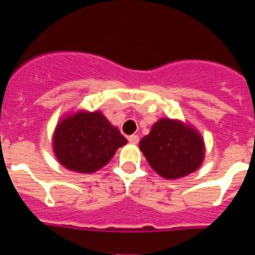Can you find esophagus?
<instances>
[{
  "mask_svg": "<svg viewBox=\"0 0 255 255\" xmlns=\"http://www.w3.org/2000/svg\"><path fill=\"white\" fill-rule=\"evenodd\" d=\"M128 140H129L130 144H138L139 136L138 135H131V136H129V138H128Z\"/></svg>",
  "mask_w": 255,
  "mask_h": 255,
  "instance_id": "esophagus-1",
  "label": "esophagus"
}]
</instances>
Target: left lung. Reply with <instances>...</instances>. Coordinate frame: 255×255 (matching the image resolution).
Instances as JSON below:
<instances>
[{"instance_id": "obj_1", "label": "left lung", "mask_w": 255, "mask_h": 255, "mask_svg": "<svg viewBox=\"0 0 255 255\" xmlns=\"http://www.w3.org/2000/svg\"><path fill=\"white\" fill-rule=\"evenodd\" d=\"M155 172L164 179H179L194 172L204 158V141L193 126L180 120L161 119L139 143Z\"/></svg>"}]
</instances>
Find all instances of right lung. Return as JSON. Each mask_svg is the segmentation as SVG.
I'll return each mask as SVG.
<instances>
[{
	"label": "right lung",
	"mask_w": 255,
	"mask_h": 255,
	"mask_svg": "<svg viewBox=\"0 0 255 255\" xmlns=\"http://www.w3.org/2000/svg\"><path fill=\"white\" fill-rule=\"evenodd\" d=\"M126 143L125 136L100 111L67 115L57 124L52 139L58 162L80 173L102 168Z\"/></svg>",
	"instance_id": "right-lung-1"
}]
</instances>
